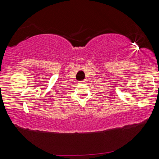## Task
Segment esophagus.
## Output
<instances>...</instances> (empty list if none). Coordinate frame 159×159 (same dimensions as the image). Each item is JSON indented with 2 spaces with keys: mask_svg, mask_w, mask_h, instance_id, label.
<instances>
[{
  "mask_svg": "<svg viewBox=\"0 0 159 159\" xmlns=\"http://www.w3.org/2000/svg\"><path fill=\"white\" fill-rule=\"evenodd\" d=\"M86 81H87V80H86L85 79V80H81V81H80V82H81V83H86Z\"/></svg>",
  "mask_w": 159,
  "mask_h": 159,
  "instance_id": "esophagus-1",
  "label": "esophagus"
}]
</instances>
